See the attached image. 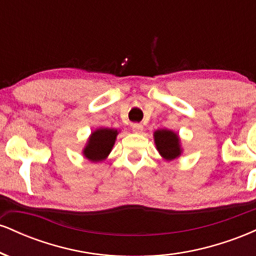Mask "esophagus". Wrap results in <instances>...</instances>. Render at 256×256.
Segmentation results:
<instances>
[{
  "instance_id": "1",
  "label": "esophagus",
  "mask_w": 256,
  "mask_h": 256,
  "mask_svg": "<svg viewBox=\"0 0 256 256\" xmlns=\"http://www.w3.org/2000/svg\"><path fill=\"white\" fill-rule=\"evenodd\" d=\"M132 131L136 132V134H140L143 131V126L140 124H134L132 125Z\"/></svg>"
}]
</instances>
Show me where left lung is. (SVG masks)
<instances>
[{
  "mask_svg": "<svg viewBox=\"0 0 256 256\" xmlns=\"http://www.w3.org/2000/svg\"><path fill=\"white\" fill-rule=\"evenodd\" d=\"M152 136H154L156 150L161 158H165L166 161H172L180 156L183 148H182L180 137L177 132L168 128H158Z\"/></svg>",
  "mask_w": 256,
  "mask_h": 256,
  "instance_id": "obj_1",
  "label": "left lung"
}]
</instances>
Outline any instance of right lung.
Listing matches in <instances>:
<instances>
[{
  "instance_id": "1",
  "label": "right lung",
  "mask_w": 256,
  "mask_h": 256,
  "mask_svg": "<svg viewBox=\"0 0 256 256\" xmlns=\"http://www.w3.org/2000/svg\"><path fill=\"white\" fill-rule=\"evenodd\" d=\"M119 131L116 128H98L90 134L83 149V156L91 162L104 161L116 144Z\"/></svg>"
}]
</instances>
